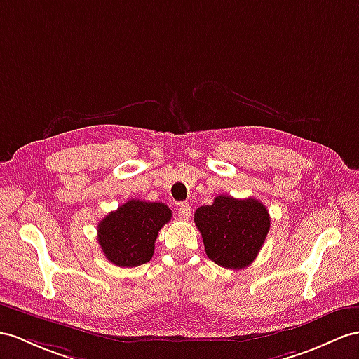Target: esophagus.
<instances>
[{"instance_id": "1", "label": "esophagus", "mask_w": 359, "mask_h": 359, "mask_svg": "<svg viewBox=\"0 0 359 359\" xmlns=\"http://www.w3.org/2000/svg\"><path fill=\"white\" fill-rule=\"evenodd\" d=\"M190 215H191V208H190L189 204H181V205L178 207V216H180V219L187 221L189 217H190Z\"/></svg>"}]
</instances>
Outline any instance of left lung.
Wrapping results in <instances>:
<instances>
[{
    "label": "left lung",
    "instance_id": "1",
    "mask_svg": "<svg viewBox=\"0 0 359 359\" xmlns=\"http://www.w3.org/2000/svg\"><path fill=\"white\" fill-rule=\"evenodd\" d=\"M269 213L255 198L216 196L212 205L195 212L205 255L216 265L242 269L252 264L269 231Z\"/></svg>",
    "mask_w": 359,
    "mask_h": 359
}]
</instances>
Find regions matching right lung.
<instances>
[{
    "label": "right lung",
    "instance_id": "obj_1",
    "mask_svg": "<svg viewBox=\"0 0 359 359\" xmlns=\"http://www.w3.org/2000/svg\"><path fill=\"white\" fill-rule=\"evenodd\" d=\"M172 210L163 203L130 199L104 216L97 226V241L111 264L133 268L149 262L155 239Z\"/></svg>",
    "mask_w": 359,
    "mask_h": 359
}]
</instances>
